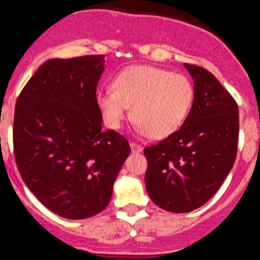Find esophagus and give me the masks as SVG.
Returning <instances> with one entry per match:
<instances>
[{
    "instance_id": "obj_1",
    "label": "esophagus",
    "mask_w": 260,
    "mask_h": 260,
    "mask_svg": "<svg viewBox=\"0 0 260 260\" xmlns=\"http://www.w3.org/2000/svg\"><path fill=\"white\" fill-rule=\"evenodd\" d=\"M131 150H132L133 153H138V152H142L143 147L140 145V143L131 142Z\"/></svg>"
}]
</instances>
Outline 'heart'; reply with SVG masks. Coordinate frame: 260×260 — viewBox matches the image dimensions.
Here are the masks:
<instances>
[{
	"label": "heart",
	"instance_id": "b5f03b06",
	"mask_svg": "<svg viewBox=\"0 0 260 260\" xmlns=\"http://www.w3.org/2000/svg\"><path fill=\"white\" fill-rule=\"evenodd\" d=\"M193 98V85L184 75L153 66H132L115 77L113 90L98 92L96 102L109 127H122L133 107L138 129L160 140L181 127Z\"/></svg>",
	"mask_w": 260,
	"mask_h": 260
}]
</instances>
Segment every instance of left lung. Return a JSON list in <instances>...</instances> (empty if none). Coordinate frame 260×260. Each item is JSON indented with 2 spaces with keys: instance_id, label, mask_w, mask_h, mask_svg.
Instances as JSON below:
<instances>
[{
  "instance_id": "8db88e82",
  "label": "left lung",
  "mask_w": 260,
  "mask_h": 260,
  "mask_svg": "<svg viewBox=\"0 0 260 260\" xmlns=\"http://www.w3.org/2000/svg\"><path fill=\"white\" fill-rule=\"evenodd\" d=\"M194 99L181 127L143 150L145 183L152 202L174 213L190 212L213 197L238 152L239 108L207 70L185 63Z\"/></svg>"
}]
</instances>
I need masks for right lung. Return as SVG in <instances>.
Masks as SVG:
<instances>
[{
  "instance_id": "add662e5",
  "label": "right lung",
  "mask_w": 260,
  "mask_h": 260,
  "mask_svg": "<svg viewBox=\"0 0 260 260\" xmlns=\"http://www.w3.org/2000/svg\"><path fill=\"white\" fill-rule=\"evenodd\" d=\"M104 55L49 59L17 98L14 152L22 180L52 212L81 220L102 212L131 152L124 136L103 131L96 86Z\"/></svg>"
}]
</instances>
